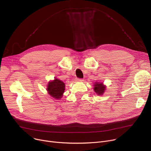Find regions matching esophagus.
Here are the masks:
<instances>
[{
	"label": "esophagus",
	"mask_w": 151,
	"mask_h": 151,
	"mask_svg": "<svg viewBox=\"0 0 151 151\" xmlns=\"http://www.w3.org/2000/svg\"><path fill=\"white\" fill-rule=\"evenodd\" d=\"M76 81H77V82H79V81H83V79H81V78H76Z\"/></svg>",
	"instance_id": "1"
}]
</instances>
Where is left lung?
Returning <instances> with one entry per match:
<instances>
[{"label":"left lung","instance_id":"8db88e82","mask_svg":"<svg viewBox=\"0 0 151 151\" xmlns=\"http://www.w3.org/2000/svg\"><path fill=\"white\" fill-rule=\"evenodd\" d=\"M94 87V91L99 95H102L105 89V86H104L102 83H95Z\"/></svg>","mask_w":151,"mask_h":151}]
</instances>
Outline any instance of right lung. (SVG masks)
<instances>
[{"instance_id": "right-lung-1", "label": "right lung", "mask_w": 151, "mask_h": 151, "mask_svg": "<svg viewBox=\"0 0 151 151\" xmlns=\"http://www.w3.org/2000/svg\"><path fill=\"white\" fill-rule=\"evenodd\" d=\"M47 90L51 96L55 99H60L65 90V84L63 81L55 79L50 82L47 85Z\"/></svg>"}]
</instances>
